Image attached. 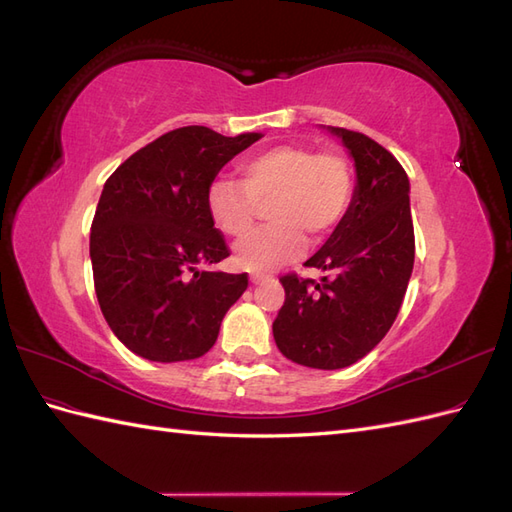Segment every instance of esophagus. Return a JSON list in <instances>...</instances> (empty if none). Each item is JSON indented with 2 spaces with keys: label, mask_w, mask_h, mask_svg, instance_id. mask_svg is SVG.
Masks as SVG:
<instances>
[{
  "label": "esophagus",
  "mask_w": 512,
  "mask_h": 512,
  "mask_svg": "<svg viewBox=\"0 0 512 512\" xmlns=\"http://www.w3.org/2000/svg\"><path fill=\"white\" fill-rule=\"evenodd\" d=\"M267 280H271V277L265 275V273H252L250 275V282L252 284H262V282H267Z\"/></svg>",
  "instance_id": "34e87169"
}]
</instances>
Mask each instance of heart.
<instances>
[{
  "label": "heart",
  "mask_w": 512,
  "mask_h": 512,
  "mask_svg": "<svg viewBox=\"0 0 512 512\" xmlns=\"http://www.w3.org/2000/svg\"><path fill=\"white\" fill-rule=\"evenodd\" d=\"M239 181L220 177L207 188V213L230 239L252 232L267 207L265 230L237 245L235 260L247 271H269L305 250V237L320 241L344 220L352 203L354 175L337 151L284 143L245 158Z\"/></svg>",
  "instance_id": "obj_1"
}]
</instances>
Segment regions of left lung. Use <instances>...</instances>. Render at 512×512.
I'll return each instance as SVG.
<instances>
[{
	"label": "left lung",
	"instance_id": "obj_1",
	"mask_svg": "<svg viewBox=\"0 0 512 512\" xmlns=\"http://www.w3.org/2000/svg\"><path fill=\"white\" fill-rule=\"evenodd\" d=\"M356 166L352 203L333 235L305 262L320 282L282 275L286 299L273 337L286 359L314 369H342L389 333L414 267L410 181L391 151L369 136L333 128Z\"/></svg>",
	"mask_w": 512,
	"mask_h": 512
}]
</instances>
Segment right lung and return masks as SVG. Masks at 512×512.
<instances>
[{"instance_id":"obj_1","label":"right lung","mask_w":512,"mask_h":512,"mask_svg":"<svg viewBox=\"0 0 512 512\" xmlns=\"http://www.w3.org/2000/svg\"><path fill=\"white\" fill-rule=\"evenodd\" d=\"M260 136L177 128L132 153L106 179L89 237L94 286L108 327L143 359L203 356L245 292L247 273L198 267L230 256L209 220L207 188Z\"/></svg>"}]
</instances>
